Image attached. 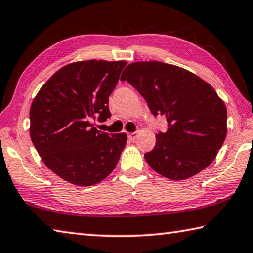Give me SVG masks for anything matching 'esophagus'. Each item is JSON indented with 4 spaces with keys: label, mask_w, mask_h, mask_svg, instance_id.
I'll list each match as a JSON object with an SVG mask.
<instances>
[{
    "label": "esophagus",
    "mask_w": 253,
    "mask_h": 253,
    "mask_svg": "<svg viewBox=\"0 0 253 253\" xmlns=\"http://www.w3.org/2000/svg\"><path fill=\"white\" fill-rule=\"evenodd\" d=\"M138 135H139L138 132H131V133L127 134V138L133 141V140H135L136 138H138Z\"/></svg>",
    "instance_id": "1"
}]
</instances>
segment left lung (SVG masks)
<instances>
[{
	"label": "left lung",
	"mask_w": 253,
	"mask_h": 253,
	"mask_svg": "<svg viewBox=\"0 0 253 253\" xmlns=\"http://www.w3.org/2000/svg\"><path fill=\"white\" fill-rule=\"evenodd\" d=\"M129 82L154 115H165L166 133L145 161L165 178L185 180L214 160L227 136V108L214 88L190 71L159 61L133 62L124 69Z\"/></svg>",
	"instance_id": "1"
}]
</instances>
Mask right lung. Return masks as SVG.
Listing matches in <instances>:
<instances>
[{
    "label": "right lung",
    "instance_id": "1",
    "mask_svg": "<svg viewBox=\"0 0 253 253\" xmlns=\"http://www.w3.org/2000/svg\"><path fill=\"white\" fill-rule=\"evenodd\" d=\"M126 61L66 64L40 88L30 109V135L42 161L69 183L90 187L104 180L126 147V133L108 134L92 119L111 117L109 96Z\"/></svg>",
    "mask_w": 253,
    "mask_h": 253
}]
</instances>
